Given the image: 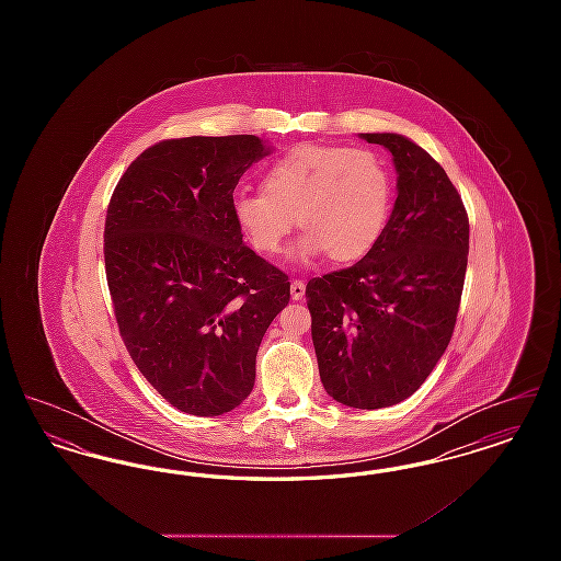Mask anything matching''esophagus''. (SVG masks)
<instances>
[{
	"label": "esophagus",
	"mask_w": 561,
	"mask_h": 561,
	"mask_svg": "<svg viewBox=\"0 0 561 561\" xmlns=\"http://www.w3.org/2000/svg\"><path fill=\"white\" fill-rule=\"evenodd\" d=\"M290 294H293V300H300L305 296V282L302 279H294L290 284Z\"/></svg>",
	"instance_id": "1"
}]
</instances>
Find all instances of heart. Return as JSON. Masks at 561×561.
I'll return each mask as SVG.
<instances>
[{
    "label": "heart",
    "instance_id": "heart-1",
    "mask_svg": "<svg viewBox=\"0 0 561 561\" xmlns=\"http://www.w3.org/2000/svg\"><path fill=\"white\" fill-rule=\"evenodd\" d=\"M393 206V176L373 149L300 145L263 174L261 191L233 199V216L245 241L275 256L290 236L294 218L305 236L296 259L328 254L334 263L366 256L385 233Z\"/></svg>",
    "mask_w": 561,
    "mask_h": 561
}]
</instances>
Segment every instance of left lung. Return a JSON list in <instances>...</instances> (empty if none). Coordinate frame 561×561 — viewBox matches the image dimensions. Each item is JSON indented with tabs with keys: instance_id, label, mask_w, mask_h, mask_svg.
I'll return each instance as SVG.
<instances>
[{
	"instance_id": "obj_1",
	"label": "left lung",
	"mask_w": 561,
	"mask_h": 561,
	"mask_svg": "<svg viewBox=\"0 0 561 561\" xmlns=\"http://www.w3.org/2000/svg\"><path fill=\"white\" fill-rule=\"evenodd\" d=\"M391 151L398 199L373 250L307 284L323 389L376 410L410 398L453 339L469 216L446 170L400 134H362Z\"/></svg>"
}]
</instances>
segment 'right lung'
<instances>
[{"label":"right lung","mask_w":561,"mask_h":561,"mask_svg":"<svg viewBox=\"0 0 561 561\" xmlns=\"http://www.w3.org/2000/svg\"><path fill=\"white\" fill-rule=\"evenodd\" d=\"M254 134L168 138L122 174L105 218L119 336L161 398L193 416L231 412L254 387L268 323L288 305L282 268L243 243L241 174L267 156Z\"/></svg>","instance_id":"right-lung-1"}]
</instances>
